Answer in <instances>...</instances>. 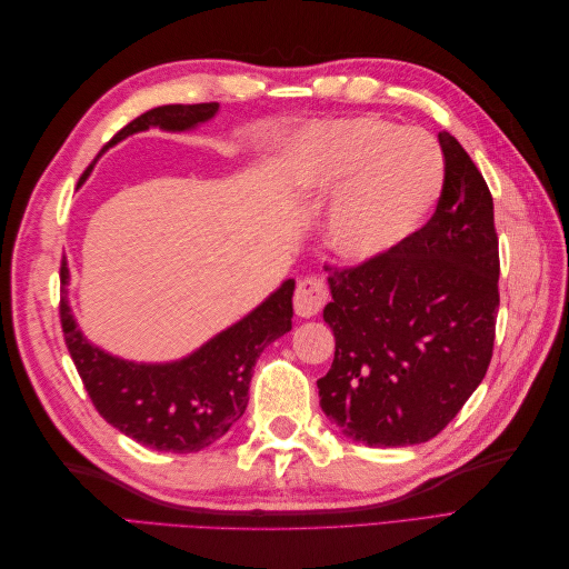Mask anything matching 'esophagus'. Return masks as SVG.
<instances>
[{"label": "esophagus", "mask_w": 569, "mask_h": 569, "mask_svg": "<svg viewBox=\"0 0 569 569\" xmlns=\"http://www.w3.org/2000/svg\"><path fill=\"white\" fill-rule=\"evenodd\" d=\"M330 301V289L327 284L316 278V274H308V278L299 280L295 291V311L301 318H311L322 311V306Z\"/></svg>", "instance_id": "34e87169"}]
</instances>
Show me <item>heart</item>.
Returning <instances> with one entry per match:
<instances>
[{
  "label": "heart",
  "mask_w": 569,
  "mask_h": 569,
  "mask_svg": "<svg viewBox=\"0 0 569 569\" xmlns=\"http://www.w3.org/2000/svg\"><path fill=\"white\" fill-rule=\"evenodd\" d=\"M443 178V153L432 137L375 116L308 130L284 163L297 197L337 194L327 239L347 261H370L403 244L435 209Z\"/></svg>",
  "instance_id": "1"
}]
</instances>
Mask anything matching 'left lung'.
I'll list each match as a JSON object with an SVG mask.
<instances>
[{
    "label": "left lung",
    "mask_w": 569,
    "mask_h": 569,
    "mask_svg": "<svg viewBox=\"0 0 569 569\" xmlns=\"http://www.w3.org/2000/svg\"><path fill=\"white\" fill-rule=\"evenodd\" d=\"M446 178L437 209L385 256L332 272L322 318L335 332L320 408L368 446L437 437L491 363L498 316L493 199L468 151L439 132Z\"/></svg>",
    "instance_id": "8db88e82"
}]
</instances>
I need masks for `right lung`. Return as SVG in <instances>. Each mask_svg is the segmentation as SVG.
Here are the masks:
<instances>
[{
    "label": "right lung",
    "instance_id": "1",
    "mask_svg": "<svg viewBox=\"0 0 569 569\" xmlns=\"http://www.w3.org/2000/svg\"><path fill=\"white\" fill-rule=\"evenodd\" d=\"M216 111L218 101L151 109L120 128L109 147L151 126L187 130L209 120ZM88 173L90 168L84 170L82 180ZM59 274L63 291L68 282L66 261H61ZM291 295L295 280H287L244 320L213 337L180 363L168 366H137L92 347L76 327L63 295L59 318L68 353L99 416L149 449L194 453L211 446L242 418L258 356L270 341L291 330Z\"/></svg>",
    "mask_w": 569,
    "mask_h": 569
}]
</instances>
